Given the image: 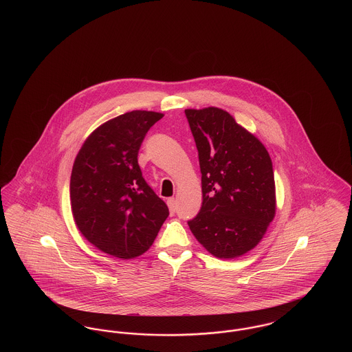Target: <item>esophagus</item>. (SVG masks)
I'll use <instances>...</instances> for the list:
<instances>
[{"instance_id": "esophagus-1", "label": "esophagus", "mask_w": 352, "mask_h": 352, "mask_svg": "<svg viewBox=\"0 0 352 352\" xmlns=\"http://www.w3.org/2000/svg\"><path fill=\"white\" fill-rule=\"evenodd\" d=\"M168 206L170 212H171V214H174V212H175V210H177V203H175V199H174V198H168Z\"/></svg>"}]
</instances>
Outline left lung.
Wrapping results in <instances>:
<instances>
[{"mask_svg":"<svg viewBox=\"0 0 352 352\" xmlns=\"http://www.w3.org/2000/svg\"><path fill=\"white\" fill-rule=\"evenodd\" d=\"M201 173L199 214L188 227L218 258L253 250L276 215L273 165L264 144L217 107L184 109Z\"/></svg>","mask_w":352,"mask_h":352,"instance_id":"left-lung-1","label":"left lung"}]
</instances>
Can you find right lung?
Instances as JSON below:
<instances>
[{
    "label": "right lung",
    "mask_w": 352,
    "mask_h": 352,
    "mask_svg": "<svg viewBox=\"0 0 352 352\" xmlns=\"http://www.w3.org/2000/svg\"><path fill=\"white\" fill-rule=\"evenodd\" d=\"M160 112L132 111L101 124L78 153L69 201L80 234L101 252L134 258L148 251L168 217L145 182L138 151Z\"/></svg>",
    "instance_id": "right-lung-1"
}]
</instances>
